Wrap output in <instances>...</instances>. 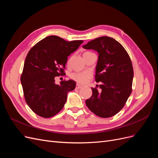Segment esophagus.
<instances>
[{
    "instance_id": "34e87169",
    "label": "esophagus",
    "mask_w": 158,
    "mask_h": 158,
    "mask_svg": "<svg viewBox=\"0 0 158 158\" xmlns=\"http://www.w3.org/2000/svg\"><path fill=\"white\" fill-rule=\"evenodd\" d=\"M76 88H77V89L82 88V85H80V84H76Z\"/></svg>"
}]
</instances>
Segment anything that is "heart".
I'll return each instance as SVG.
<instances>
[{
  "instance_id": "b5f03b06",
  "label": "heart",
  "mask_w": 158,
  "mask_h": 158,
  "mask_svg": "<svg viewBox=\"0 0 158 158\" xmlns=\"http://www.w3.org/2000/svg\"><path fill=\"white\" fill-rule=\"evenodd\" d=\"M70 77L76 82L84 84L88 82L91 77V74L89 72H75L71 74Z\"/></svg>"
}]
</instances>
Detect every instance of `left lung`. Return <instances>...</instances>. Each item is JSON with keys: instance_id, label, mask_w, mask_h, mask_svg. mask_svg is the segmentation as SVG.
<instances>
[{"instance_id": "left-lung-1", "label": "left lung", "mask_w": 158, "mask_h": 158, "mask_svg": "<svg viewBox=\"0 0 158 158\" xmlns=\"http://www.w3.org/2000/svg\"><path fill=\"white\" fill-rule=\"evenodd\" d=\"M98 52L95 82H101L99 91L92 88V95L85 101L91 111L102 118L118 113L132 92L134 71L128 52L112 37L103 36L82 46Z\"/></svg>"}]
</instances>
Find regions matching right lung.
I'll return each mask as SVG.
<instances>
[{
  "label": "right lung",
  "mask_w": 158,
  "mask_h": 158,
  "mask_svg": "<svg viewBox=\"0 0 158 158\" xmlns=\"http://www.w3.org/2000/svg\"><path fill=\"white\" fill-rule=\"evenodd\" d=\"M83 42L50 35L28 52L20 80L26 102L37 115L49 118L63 108L67 94L74 89L76 82L69 80L56 84L55 77L64 74L68 56Z\"/></svg>",
  "instance_id": "right-lung-1"
}]
</instances>
